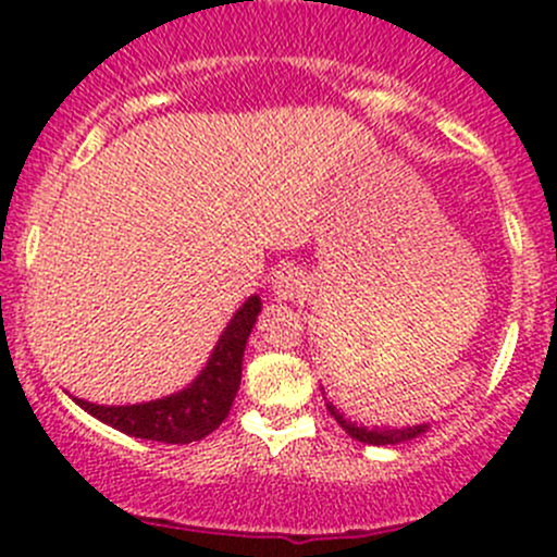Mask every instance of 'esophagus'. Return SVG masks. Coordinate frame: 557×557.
<instances>
[{
	"label": "esophagus",
	"instance_id": "obj_1",
	"mask_svg": "<svg viewBox=\"0 0 557 557\" xmlns=\"http://www.w3.org/2000/svg\"><path fill=\"white\" fill-rule=\"evenodd\" d=\"M272 290L277 299H299L307 290V277L299 267H283L272 277Z\"/></svg>",
	"mask_w": 557,
	"mask_h": 557
}]
</instances>
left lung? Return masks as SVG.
I'll use <instances>...</instances> for the list:
<instances>
[{
  "label": "left lung",
  "mask_w": 557,
  "mask_h": 557,
  "mask_svg": "<svg viewBox=\"0 0 557 557\" xmlns=\"http://www.w3.org/2000/svg\"><path fill=\"white\" fill-rule=\"evenodd\" d=\"M325 409H329L331 418H334L336 423H339L342 429L352 436V440L363 442V445H401V442H409V440H414V436H420L429 431V425L425 423L423 425H401V429H369V425L347 420L345 414H342L331 401H325Z\"/></svg>",
  "instance_id": "1"
}]
</instances>
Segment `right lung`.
<instances>
[{"label":"right lung","instance_id":"1","mask_svg":"<svg viewBox=\"0 0 557 557\" xmlns=\"http://www.w3.org/2000/svg\"><path fill=\"white\" fill-rule=\"evenodd\" d=\"M258 312H261V299L250 296L221 334L207 367L185 391L148 404H128V407H99L83 398L75 401L97 420L137 440L164 442V445H188L205 440L228 418L243 380L247 336L256 325Z\"/></svg>","mask_w":557,"mask_h":557}]
</instances>
